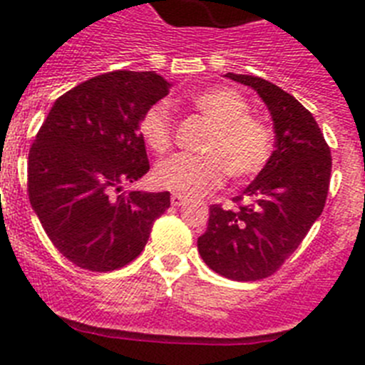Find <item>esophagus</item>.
I'll list each match as a JSON object with an SVG mask.
<instances>
[{"label": "esophagus", "mask_w": 365, "mask_h": 365, "mask_svg": "<svg viewBox=\"0 0 365 365\" xmlns=\"http://www.w3.org/2000/svg\"><path fill=\"white\" fill-rule=\"evenodd\" d=\"M170 201H172L173 206H180V205H185L186 197H185V195H180V193H172Z\"/></svg>", "instance_id": "34e87169"}]
</instances>
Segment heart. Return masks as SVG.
<instances>
[{"label": "heart", "mask_w": 365, "mask_h": 365, "mask_svg": "<svg viewBox=\"0 0 365 365\" xmlns=\"http://www.w3.org/2000/svg\"><path fill=\"white\" fill-rule=\"evenodd\" d=\"M188 104L212 124L199 157L175 155L157 164L155 185L170 192L197 197L212 192L228 173L243 182L259 175L272 155V131L248 113V102L237 89L212 86L190 95ZM140 137L153 153L163 155L173 144L172 117L164 106L148 109L138 124Z\"/></svg>", "instance_id": "obj_1"}]
</instances>
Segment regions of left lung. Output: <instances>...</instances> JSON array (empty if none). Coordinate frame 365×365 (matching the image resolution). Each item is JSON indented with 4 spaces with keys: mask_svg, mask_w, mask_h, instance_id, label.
I'll use <instances>...</instances> for the list:
<instances>
[{
    "mask_svg": "<svg viewBox=\"0 0 365 365\" xmlns=\"http://www.w3.org/2000/svg\"><path fill=\"white\" fill-rule=\"evenodd\" d=\"M227 78L256 89L274 120L276 150L256 179L227 210L210 206L197 240L205 263L234 282L272 276L322 215L331 180V148L312 113L276 83L250 74Z\"/></svg>",
    "mask_w": 365,
    "mask_h": 365,
    "instance_id": "8db88e82",
    "label": "left lung"
}]
</instances>
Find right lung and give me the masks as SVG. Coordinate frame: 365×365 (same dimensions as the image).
Wrapping results in <instances>:
<instances>
[{"mask_svg":"<svg viewBox=\"0 0 365 365\" xmlns=\"http://www.w3.org/2000/svg\"><path fill=\"white\" fill-rule=\"evenodd\" d=\"M168 89L153 71L98 74L63 93L41 124L29 151V201L73 265H128L170 208V192H122L150 172L138 124Z\"/></svg>","mask_w":365,"mask_h":365,"instance_id":"add662e5","label":"right lung"}]
</instances>
